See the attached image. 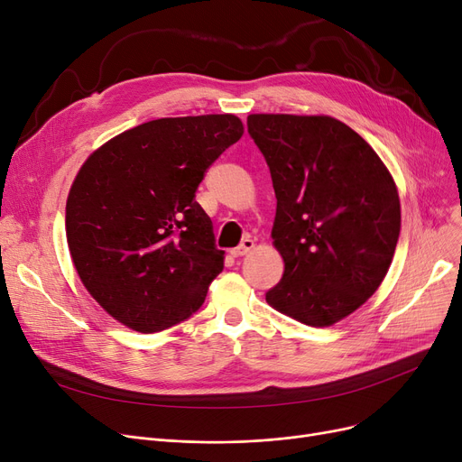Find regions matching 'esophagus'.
I'll use <instances>...</instances> for the list:
<instances>
[{
	"instance_id": "34e87169",
	"label": "esophagus",
	"mask_w": 462,
	"mask_h": 462,
	"mask_svg": "<svg viewBox=\"0 0 462 462\" xmlns=\"http://www.w3.org/2000/svg\"><path fill=\"white\" fill-rule=\"evenodd\" d=\"M254 249V241L253 239H244V241H241V244H239V247H236V249H232L230 251V254L234 256V258H239V256H245L247 253H251Z\"/></svg>"
}]
</instances>
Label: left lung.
Masks as SVG:
<instances>
[{
    "label": "left lung",
    "mask_w": 462,
    "mask_h": 462,
    "mask_svg": "<svg viewBox=\"0 0 462 462\" xmlns=\"http://www.w3.org/2000/svg\"><path fill=\"white\" fill-rule=\"evenodd\" d=\"M247 131L270 166L272 237L284 260L265 301L301 324L331 326L390 270L401 232L393 178L365 140L329 116L251 114Z\"/></svg>",
    "instance_id": "1"
}]
</instances>
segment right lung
<instances>
[{"label":"right lung","mask_w":462,"mask_h":462,"mask_svg":"<svg viewBox=\"0 0 462 462\" xmlns=\"http://www.w3.org/2000/svg\"><path fill=\"white\" fill-rule=\"evenodd\" d=\"M241 134L232 114L161 117L82 164L65 208L67 244L88 292L117 322L153 333L202 307L225 251L194 197Z\"/></svg>","instance_id":"add662e5"}]
</instances>
